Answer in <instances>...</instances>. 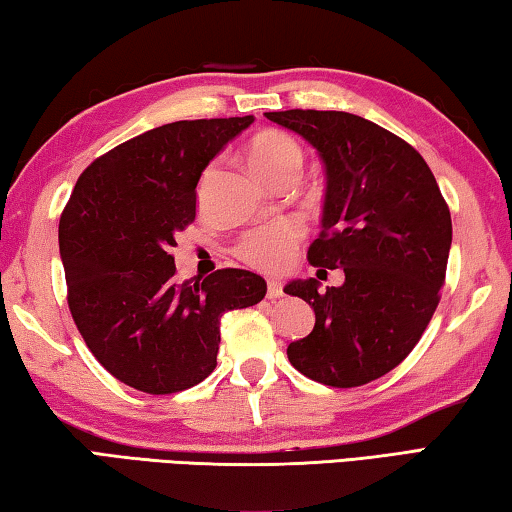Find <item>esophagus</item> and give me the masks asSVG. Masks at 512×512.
I'll list each match as a JSON object with an SVG mask.
<instances>
[{"mask_svg":"<svg viewBox=\"0 0 512 512\" xmlns=\"http://www.w3.org/2000/svg\"><path fill=\"white\" fill-rule=\"evenodd\" d=\"M266 296L271 298V300H275V298H282V296H284V289H282V284L277 282V280H268Z\"/></svg>","mask_w":512,"mask_h":512,"instance_id":"obj_1","label":"esophagus"}]
</instances>
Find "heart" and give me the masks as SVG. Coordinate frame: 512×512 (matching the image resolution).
Listing matches in <instances>:
<instances>
[{
  "instance_id": "b5f03b06",
  "label": "heart",
  "mask_w": 512,
  "mask_h": 512,
  "mask_svg": "<svg viewBox=\"0 0 512 512\" xmlns=\"http://www.w3.org/2000/svg\"><path fill=\"white\" fill-rule=\"evenodd\" d=\"M250 164L257 169L259 176H264L268 183L280 187L284 183H296L305 167V149L302 144L282 131H262L257 133L248 146ZM219 164L210 162L198 180V203H205L207 192L216 176ZM302 230L293 221H275L246 232L237 241L235 255L257 271L275 273L287 266L293 250L300 244Z\"/></svg>"
}]
</instances>
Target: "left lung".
<instances>
[{"mask_svg":"<svg viewBox=\"0 0 512 512\" xmlns=\"http://www.w3.org/2000/svg\"><path fill=\"white\" fill-rule=\"evenodd\" d=\"M316 146L327 169L323 230L311 266L343 268L341 287L311 277L289 296L316 314L287 348L291 366L318 384L354 388L409 357L440 302L452 216L429 164L402 137L339 110L266 112Z\"/></svg>","mask_w":512,"mask_h":512,"instance_id":"1","label":"left lung"}]
</instances>
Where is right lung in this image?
Instances as JSON below:
<instances>
[{
	"mask_svg": "<svg viewBox=\"0 0 512 512\" xmlns=\"http://www.w3.org/2000/svg\"><path fill=\"white\" fill-rule=\"evenodd\" d=\"M253 117L173 121L99 155L60 214L67 305L112 377L149 395L187 391L216 368L221 316L266 282L241 268L178 280L171 248L196 219L203 169Z\"/></svg>",
	"mask_w": 512,
	"mask_h": 512,
	"instance_id": "1",
	"label": "right lung"
}]
</instances>
